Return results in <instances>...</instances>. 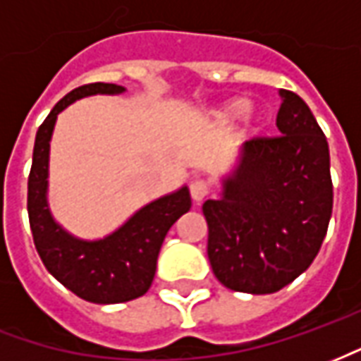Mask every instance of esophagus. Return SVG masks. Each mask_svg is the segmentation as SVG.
<instances>
[{"label":"esophagus","mask_w":361,"mask_h":361,"mask_svg":"<svg viewBox=\"0 0 361 361\" xmlns=\"http://www.w3.org/2000/svg\"><path fill=\"white\" fill-rule=\"evenodd\" d=\"M189 193L193 197V201H203L204 197L211 193V185H209V181L204 180H195L191 181V185H189Z\"/></svg>","instance_id":"esophagus-1"}]
</instances>
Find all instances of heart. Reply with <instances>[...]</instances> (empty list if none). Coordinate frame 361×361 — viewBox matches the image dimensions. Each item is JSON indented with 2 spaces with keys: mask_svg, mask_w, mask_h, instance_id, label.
I'll use <instances>...</instances> for the list:
<instances>
[{
  "mask_svg": "<svg viewBox=\"0 0 361 361\" xmlns=\"http://www.w3.org/2000/svg\"><path fill=\"white\" fill-rule=\"evenodd\" d=\"M247 110H250V104L245 102V100H234V102L226 104V106L220 110L219 118L224 119V121H234V119L245 116Z\"/></svg>",
  "mask_w": 361,
  "mask_h": 361,
  "instance_id": "1",
  "label": "heart"
}]
</instances>
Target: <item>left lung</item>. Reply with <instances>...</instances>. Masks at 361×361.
Listing matches in <instances>:
<instances>
[{
  "instance_id": "obj_1",
  "label": "left lung",
  "mask_w": 361,
  "mask_h": 361,
  "mask_svg": "<svg viewBox=\"0 0 361 361\" xmlns=\"http://www.w3.org/2000/svg\"><path fill=\"white\" fill-rule=\"evenodd\" d=\"M280 96L282 135L245 141L222 197L203 204L212 272L234 292L272 294L298 279L317 257L333 212L325 133L295 92Z\"/></svg>"
}]
</instances>
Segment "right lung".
I'll return each mask as SVG.
<instances>
[{
	"mask_svg": "<svg viewBox=\"0 0 361 361\" xmlns=\"http://www.w3.org/2000/svg\"><path fill=\"white\" fill-rule=\"evenodd\" d=\"M123 90L111 82H90L63 96L38 127L28 173L27 209L36 251L54 279L92 303H121L147 294L168 230L191 209L188 188H181L142 207L118 232L98 242L77 240L51 219L46 189L50 139L58 114L82 96L119 94Z\"/></svg>",
	"mask_w": 361,
	"mask_h": 361,
	"instance_id": "1",
	"label": "right lung"
}]
</instances>
